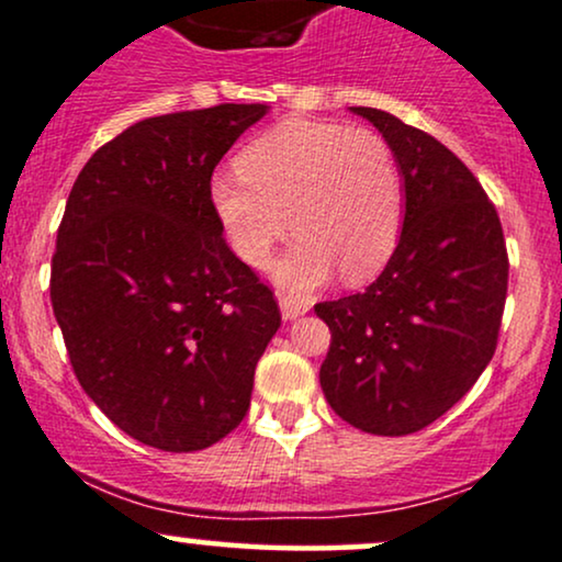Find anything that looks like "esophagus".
I'll return each instance as SVG.
<instances>
[{"instance_id": "34e87169", "label": "esophagus", "mask_w": 562, "mask_h": 562, "mask_svg": "<svg viewBox=\"0 0 562 562\" xmlns=\"http://www.w3.org/2000/svg\"><path fill=\"white\" fill-rule=\"evenodd\" d=\"M279 307H281L283 321H294V318H300V315L307 313L310 302L300 300V296H294V294H279Z\"/></svg>"}]
</instances>
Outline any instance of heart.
<instances>
[{
    "mask_svg": "<svg viewBox=\"0 0 562 562\" xmlns=\"http://www.w3.org/2000/svg\"><path fill=\"white\" fill-rule=\"evenodd\" d=\"M236 173L213 181L215 213L249 268H268L289 228L292 249L276 281L294 296L341 270L368 281L397 249L405 191L397 157L381 134L331 121H283L236 157Z\"/></svg>",
    "mask_w": 562,
    "mask_h": 562,
    "instance_id": "heart-1",
    "label": "heart"
}]
</instances>
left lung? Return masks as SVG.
Listing matches in <instances>:
<instances>
[{
  "mask_svg": "<svg viewBox=\"0 0 562 562\" xmlns=\"http://www.w3.org/2000/svg\"><path fill=\"white\" fill-rule=\"evenodd\" d=\"M352 112L397 157L405 221L366 292L315 305L331 328L321 386L349 426L405 437L441 418L490 366L510 262L497 210L454 151L384 110Z\"/></svg>",
  "mask_w": 562,
  "mask_h": 562,
  "instance_id": "8db88e82",
  "label": "left lung"
}]
</instances>
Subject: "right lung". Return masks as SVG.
Here are the masks:
<instances>
[{"label": "right lung", "instance_id": "obj_1", "mask_svg": "<svg viewBox=\"0 0 562 562\" xmlns=\"http://www.w3.org/2000/svg\"><path fill=\"white\" fill-rule=\"evenodd\" d=\"M266 104L147 117L72 183L49 296L83 392L121 431L196 452L241 424L279 302L231 252L215 165Z\"/></svg>", "mask_w": 562, "mask_h": 562}]
</instances>
